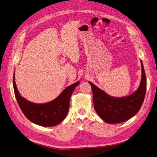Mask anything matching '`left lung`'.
Returning a JSON list of instances; mask_svg holds the SVG:
<instances>
[{
  "mask_svg": "<svg viewBox=\"0 0 157 157\" xmlns=\"http://www.w3.org/2000/svg\"><path fill=\"white\" fill-rule=\"evenodd\" d=\"M142 79L138 89L131 95L124 97H113L89 82L93 91V101L97 114L106 123H120L128 120L140 110L146 92L147 80L143 63Z\"/></svg>",
  "mask_w": 157,
  "mask_h": 157,
  "instance_id": "obj_1",
  "label": "left lung"
}]
</instances>
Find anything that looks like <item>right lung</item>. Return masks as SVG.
Segmentation results:
<instances>
[{"mask_svg":"<svg viewBox=\"0 0 157 157\" xmlns=\"http://www.w3.org/2000/svg\"><path fill=\"white\" fill-rule=\"evenodd\" d=\"M79 81L65 89L57 98L45 104H36L21 96L16 87L15 73L13 85L15 95L21 111L31 122L43 127L57 125L66 118L69 109L70 98Z\"/></svg>","mask_w":157,"mask_h":157,"instance_id":"1","label":"right lung"}]
</instances>
